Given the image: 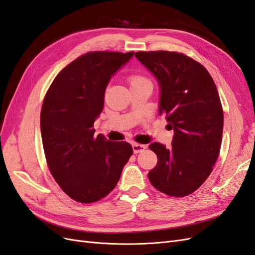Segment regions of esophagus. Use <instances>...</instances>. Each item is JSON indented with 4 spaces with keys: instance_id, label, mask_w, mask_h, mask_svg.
Instances as JSON below:
<instances>
[{
    "instance_id": "obj_1",
    "label": "esophagus",
    "mask_w": 255,
    "mask_h": 255,
    "mask_svg": "<svg viewBox=\"0 0 255 255\" xmlns=\"http://www.w3.org/2000/svg\"><path fill=\"white\" fill-rule=\"evenodd\" d=\"M145 148H146V145H144V144H140V143H135V142L132 143V149L135 154L143 152Z\"/></svg>"
}]
</instances>
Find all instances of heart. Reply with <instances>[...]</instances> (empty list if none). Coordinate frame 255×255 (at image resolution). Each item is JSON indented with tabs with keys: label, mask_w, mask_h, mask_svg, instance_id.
I'll return each instance as SVG.
<instances>
[{
	"label": "heart",
	"mask_w": 255,
	"mask_h": 255,
	"mask_svg": "<svg viewBox=\"0 0 255 255\" xmlns=\"http://www.w3.org/2000/svg\"><path fill=\"white\" fill-rule=\"evenodd\" d=\"M130 87L134 86V85H139V84H144V83H151L145 76H143L141 74H131L128 78Z\"/></svg>",
	"instance_id": "1"
}]
</instances>
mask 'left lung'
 Returning <instances> with one entry per match:
<instances>
[{"instance_id": "left-lung-1", "label": "left lung", "mask_w": 255, "mask_h": 255, "mask_svg": "<svg viewBox=\"0 0 255 255\" xmlns=\"http://www.w3.org/2000/svg\"><path fill=\"white\" fill-rule=\"evenodd\" d=\"M134 56L157 78L159 115L174 131L169 148L149 144L158 161L148 180L161 193L184 197L202 185L219 157L224 115L217 86L204 65L184 54L157 50Z\"/></svg>"}]
</instances>
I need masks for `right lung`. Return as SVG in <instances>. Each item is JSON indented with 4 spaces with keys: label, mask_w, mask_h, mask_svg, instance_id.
Instances as JSON below:
<instances>
[{
    "label": "right lung",
    "mask_w": 255,
    "mask_h": 255,
    "mask_svg": "<svg viewBox=\"0 0 255 255\" xmlns=\"http://www.w3.org/2000/svg\"><path fill=\"white\" fill-rule=\"evenodd\" d=\"M132 56L89 51L62 69L45 95L41 132L47 166L61 190L82 204L112 192L133 153L128 142L95 136L94 128L111 76Z\"/></svg>",
    "instance_id": "right-lung-1"
}]
</instances>
